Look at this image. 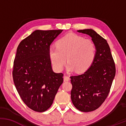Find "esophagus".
I'll use <instances>...</instances> for the list:
<instances>
[{
    "label": "esophagus",
    "mask_w": 126,
    "mask_h": 126,
    "mask_svg": "<svg viewBox=\"0 0 126 126\" xmlns=\"http://www.w3.org/2000/svg\"><path fill=\"white\" fill-rule=\"evenodd\" d=\"M64 80H65V81H69V80H70V77H69L68 75L65 74L64 75Z\"/></svg>",
    "instance_id": "esophagus-1"
}]
</instances>
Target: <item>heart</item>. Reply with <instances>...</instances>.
Returning <instances> with one entry per match:
<instances>
[{"mask_svg": "<svg viewBox=\"0 0 126 126\" xmlns=\"http://www.w3.org/2000/svg\"><path fill=\"white\" fill-rule=\"evenodd\" d=\"M56 48L51 47L48 56L53 67L57 71L63 70L66 63L69 71L75 70L83 73L93 63L96 56V47L89 40L75 34H68L56 42Z\"/></svg>", "mask_w": 126, "mask_h": 126, "instance_id": "heart-1", "label": "heart"}]
</instances>
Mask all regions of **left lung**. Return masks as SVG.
<instances>
[{"label":"left lung","instance_id":"8db88e82","mask_svg":"<svg viewBox=\"0 0 126 126\" xmlns=\"http://www.w3.org/2000/svg\"><path fill=\"white\" fill-rule=\"evenodd\" d=\"M89 35L96 47V56L91 67L83 74L72 76L71 99L82 112L98 108L107 98L115 75V66L107 40L91 29L78 30Z\"/></svg>","mask_w":126,"mask_h":126}]
</instances>
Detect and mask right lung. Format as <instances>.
<instances>
[{
  "label": "right lung",
  "instance_id": "obj_1",
  "mask_svg": "<svg viewBox=\"0 0 126 126\" xmlns=\"http://www.w3.org/2000/svg\"><path fill=\"white\" fill-rule=\"evenodd\" d=\"M63 30H36L17 48L12 76L20 97L27 107L44 112L53 104L63 82V73L52 69L48 50Z\"/></svg>",
  "mask_w": 126,
  "mask_h": 126
}]
</instances>
